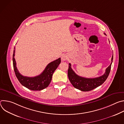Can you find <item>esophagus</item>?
<instances>
[{
  "label": "esophagus",
  "instance_id": "34e87169",
  "mask_svg": "<svg viewBox=\"0 0 124 124\" xmlns=\"http://www.w3.org/2000/svg\"><path fill=\"white\" fill-rule=\"evenodd\" d=\"M68 59V55L67 54H64L62 55V57H61V59L62 61H65L67 59Z\"/></svg>",
  "mask_w": 124,
  "mask_h": 124
}]
</instances>
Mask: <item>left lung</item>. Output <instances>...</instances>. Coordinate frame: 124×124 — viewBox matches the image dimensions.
<instances>
[{
    "label": "left lung",
    "instance_id": "obj_1",
    "mask_svg": "<svg viewBox=\"0 0 124 124\" xmlns=\"http://www.w3.org/2000/svg\"><path fill=\"white\" fill-rule=\"evenodd\" d=\"M113 61V56L110 65L105 70V73L101 76L93 78H85L77 75L71 68V64L69 63L68 70L69 79L73 86L82 91H89L101 85L107 79L111 69Z\"/></svg>",
    "mask_w": 124,
    "mask_h": 124
}]
</instances>
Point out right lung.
<instances>
[{
	"label": "right lung",
	"mask_w": 124,
	"mask_h": 124,
	"mask_svg": "<svg viewBox=\"0 0 124 124\" xmlns=\"http://www.w3.org/2000/svg\"><path fill=\"white\" fill-rule=\"evenodd\" d=\"M15 54V47L13 52V62L16 76L21 84L28 89L33 91L42 90L49 85L51 82L53 74L61 63V58H59L49 63L40 75L34 77H27L22 75L17 70L14 58Z\"/></svg>",
	"instance_id": "add662e5"
}]
</instances>
